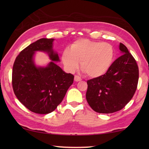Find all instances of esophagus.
<instances>
[{"mask_svg": "<svg viewBox=\"0 0 149 149\" xmlns=\"http://www.w3.org/2000/svg\"><path fill=\"white\" fill-rule=\"evenodd\" d=\"M81 80H82L81 78L79 76H78V75H75V76H74V81H75V82L81 81Z\"/></svg>", "mask_w": 149, "mask_h": 149, "instance_id": "esophagus-1", "label": "esophagus"}]
</instances>
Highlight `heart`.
I'll use <instances>...</instances> for the list:
<instances>
[{
	"instance_id": "obj_1",
	"label": "heart",
	"mask_w": 149,
	"mask_h": 149,
	"mask_svg": "<svg viewBox=\"0 0 149 149\" xmlns=\"http://www.w3.org/2000/svg\"><path fill=\"white\" fill-rule=\"evenodd\" d=\"M113 47L88 39H79L73 43L69 50H64L62 61L66 69L74 72L81 63V68L88 76L96 78L108 70L113 60Z\"/></svg>"
}]
</instances>
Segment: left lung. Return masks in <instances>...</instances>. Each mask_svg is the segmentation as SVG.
<instances>
[{
  "mask_svg": "<svg viewBox=\"0 0 149 149\" xmlns=\"http://www.w3.org/2000/svg\"><path fill=\"white\" fill-rule=\"evenodd\" d=\"M121 55L105 74L87 81V102L99 113H112L125 107L137 88L139 70L136 61L127 47L120 43Z\"/></svg>",
  "mask_w": 149,
  "mask_h": 149,
  "instance_id": "8db88e82",
  "label": "left lung"
}]
</instances>
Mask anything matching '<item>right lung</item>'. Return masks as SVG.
Returning a JSON list of instances; mask_svg holds the SVG:
<instances>
[{
    "instance_id": "add662e5",
    "label": "right lung",
    "mask_w": 149,
    "mask_h": 149,
    "mask_svg": "<svg viewBox=\"0 0 149 149\" xmlns=\"http://www.w3.org/2000/svg\"><path fill=\"white\" fill-rule=\"evenodd\" d=\"M53 38H42L22 50L12 72V85L16 97L31 111L48 114L62 102L74 82V76L64 72L55 62L60 61L53 49ZM48 54L52 61L45 67L34 63L36 52Z\"/></svg>"
}]
</instances>
